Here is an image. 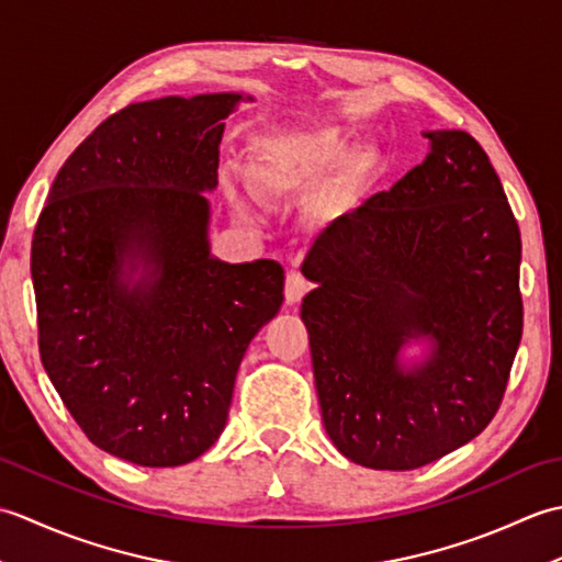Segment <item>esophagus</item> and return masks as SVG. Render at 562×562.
I'll return each mask as SVG.
<instances>
[{"mask_svg": "<svg viewBox=\"0 0 562 562\" xmlns=\"http://www.w3.org/2000/svg\"><path fill=\"white\" fill-rule=\"evenodd\" d=\"M308 290H312V282L302 272H290L288 282H284V300H288V304H296Z\"/></svg>", "mask_w": 562, "mask_h": 562, "instance_id": "esophagus-1", "label": "esophagus"}]
</instances>
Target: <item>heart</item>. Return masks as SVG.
<instances>
[{
  "mask_svg": "<svg viewBox=\"0 0 562 562\" xmlns=\"http://www.w3.org/2000/svg\"><path fill=\"white\" fill-rule=\"evenodd\" d=\"M338 127H312L302 133L274 135L262 142L254 161V181L268 195L290 193L296 188L314 186L333 166L324 186L326 205H340L352 195L362 181L367 166L372 164V151L355 145L340 151ZM238 207H244L241 195L232 190Z\"/></svg>",
  "mask_w": 562,
  "mask_h": 562,
  "instance_id": "obj_1",
  "label": "heart"
}]
</instances>
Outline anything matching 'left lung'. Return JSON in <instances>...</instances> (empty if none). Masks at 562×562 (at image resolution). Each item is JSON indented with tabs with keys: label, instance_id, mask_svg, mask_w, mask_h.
<instances>
[{
	"label": "left lung",
	"instance_id": "1",
	"mask_svg": "<svg viewBox=\"0 0 562 562\" xmlns=\"http://www.w3.org/2000/svg\"><path fill=\"white\" fill-rule=\"evenodd\" d=\"M427 159L318 234L302 272L316 393L342 457L413 471L479 437L521 340V236L483 147L435 130ZM434 352L408 370L402 345Z\"/></svg>",
	"mask_w": 562,
	"mask_h": 562
}]
</instances>
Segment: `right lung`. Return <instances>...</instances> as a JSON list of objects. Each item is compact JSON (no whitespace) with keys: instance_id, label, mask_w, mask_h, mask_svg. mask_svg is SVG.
<instances>
[{"instance_id":"obj_1","label":"right lung","mask_w":562,"mask_h":562,"mask_svg":"<svg viewBox=\"0 0 562 562\" xmlns=\"http://www.w3.org/2000/svg\"><path fill=\"white\" fill-rule=\"evenodd\" d=\"M238 101L166 97L105 117L33 232L45 372L93 445L149 469L217 441L248 342L284 300L280 262L210 256L205 193Z\"/></svg>"}]
</instances>
